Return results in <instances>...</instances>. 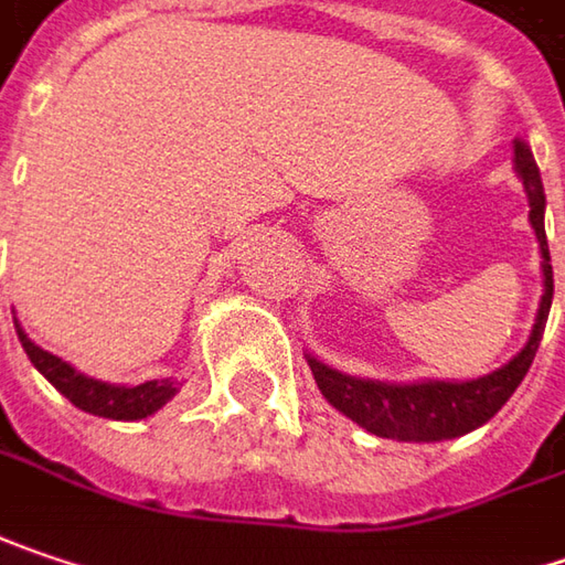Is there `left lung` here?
<instances>
[{"mask_svg": "<svg viewBox=\"0 0 565 565\" xmlns=\"http://www.w3.org/2000/svg\"><path fill=\"white\" fill-rule=\"evenodd\" d=\"M515 171L522 178L527 203H531L527 218L541 244V269H544V296H541V308H537L524 350L483 379L413 381V384L355 379L308 355L311 375L318 381L327 404H333L343 416H350L365 433L379 438H397V441H441V438L467 436L487 419H493L527 375L534 353L541 347L544 327H547V315H551L553 267L547 232H544V210H547L544 184H541L537 161L531 156V146L522 139H515Z\"/></svg>", "mask_w": 565, "mask_h": 565, "instance_id": "1", "label": "left lung"}]
</instances>
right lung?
Masks as SVG:
<instances>
[{
    "instance_id": "1",
    "label": "right lung",
    "mask_w": 565,
    "mask_h": 565,
    "mask_svg": "<svg viewBox=\"0 0 565 565\" xmlns=\"http://www.w3.org/2000/svg\"><path fill=\"white\" fill-rule=\"evenodd\" d=\"M18 340L24 347L28 359L34 362V369L41 372L43 379L50 381L70 404H75L85 413H95L104 419H146L156 409H161L174 394H178V381L156 379L146 384H107V381L88 379L78 369H72L70 362H63L60 355L41 350L21 324L14 321Z\"/></svg>"
}]
</instances>
